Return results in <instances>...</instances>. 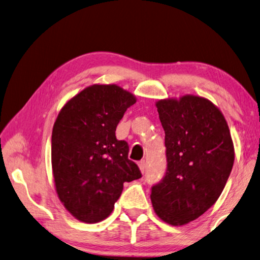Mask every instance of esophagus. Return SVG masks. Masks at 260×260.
<instances>
[{
    "mask_svg": "<svg viewBox=\"0 0 260 260\" xmlns=\"http://www.w3.org/2000/svg\"><path fill=\"white\" fill-rule=\"evenodd\" d=\"M139 167L141 169V172H142V173L145 172V169H146V161H145V160H142V161L139 162Z\"/></svg>",
    "mask_w": 260,
    "mask_h": 260,
    "instance_id": "obj_1",
    "label": "esophagus"
}]
</instances>
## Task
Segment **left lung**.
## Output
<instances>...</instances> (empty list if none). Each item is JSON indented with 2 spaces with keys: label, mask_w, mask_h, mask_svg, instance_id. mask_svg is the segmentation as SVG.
Listing matches in <instances>:
<instances>
[{
  "label": "left lung",
  "mask_w": 260,
  "mask_h": 260,
  "mask_svg": "<svg viewBox=\"0 0 260 260\" xmlns=\"http://www.w3.org/2000/svg\"><path fill=\"white\" fill-rule=\"evenodd\" d=\"M155 106L165 131L167 169L151 188L160 218L178 226L200 217L223 192L232 171L234 148L218 108L205 98L166 99Z\"/></svg>",
  "instance_id": "8db88e82"
}]
</instances>
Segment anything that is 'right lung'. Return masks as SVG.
I'll return each mask as SVG.
<instances>
[{"label":"right lung","mask_w":260,"mask_h":260,"mask_svg":"<svg viewBox=\"0 0 260 260\" xmlns=\"http://www.w3.org/2000/svg\"><path fill=\"white\" fill-rule=\"evenodd\" d=\"M133 94L117 85H92L66 103L52 131L55 190L70 214L98 223L114 210L125 182L142 177L116 128Z\"/></svg>","instance_id":"1"}]
</instances>
